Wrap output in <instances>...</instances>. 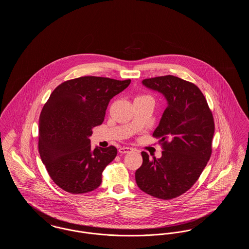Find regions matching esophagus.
I'll use <instances>...</instances> for the list:
<instances>
[{
	"label": "esophagus",
	"instance_id": "1",
	"mask_svg": "<svg viewBox=\"0 0 249 249\" xmlns=\"http://www.w3.org/2000/svg\"><path fill=\"white\" fill-rule=\"evenodd\" d=\"M131 150L130 147H127V146H123V147H120L119 149V152L120 154H126L128 152H130Z\"/></svg>",
	"mask_w": 249,
	"mask_h": 249
}]
</instances>
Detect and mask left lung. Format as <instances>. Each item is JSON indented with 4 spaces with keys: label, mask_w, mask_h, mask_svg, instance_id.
<instances>
[{
    "label": "left lung",
    "mask_w": 249,
    "mask_h": 249,
    "mask_svg": "<svg viewBox=\"0 0 249 249\" xmlns=\"http://www.w3.org/2000/svg\"><path fill=\"white\" fill-rule=\"evenodd\" d=\"M147 89L167 102L153 136L162 141L161 157L153 160L142 151V164L135 172L143 192L163 200L180 196L194 185L212 153L213 115L200 89L174 75L144 79Z\"/></svg>",
    "instance_id": "1"
}]
</instances>
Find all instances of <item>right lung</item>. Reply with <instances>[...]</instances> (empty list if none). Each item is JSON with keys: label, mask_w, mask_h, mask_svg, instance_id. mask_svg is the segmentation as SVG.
Masks as SVG:
<instances>
[{"label": "right lung", "mask_w": 249, "mask_h": 249, "mask_svg": "<svg viewBox=\"0 0 249 249\" xmlns=\"http://www.w3.org/2000/svg\"><path fill=\"white\" fill-rule=\"evenodd\" d=\"M130 80L83 76L58 86L39 119V153L51 179L72 194L87 193L102 183V173L117 156L113 145L91 148L89 137L106 117L110 100Z\"/></svg>", "instance_id": "1"}]
</instances>
